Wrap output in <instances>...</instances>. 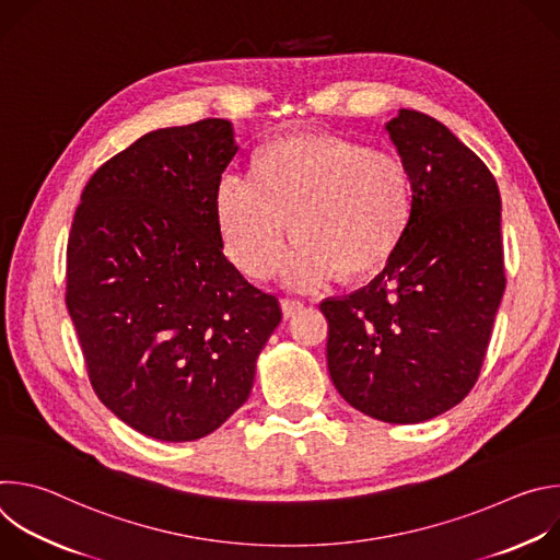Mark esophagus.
I'll list each match as a JSON object with an SVG mask.
<instances>
[{"label":"esophagus","mask_w":560,"mask_h":560,"mask_svg":"<svg viewBox=\"0 0 560 560\" xmlns=\"http://www.w3.org/2000/svg\"><path fill=\"white\" fill-rule=\"evenodd\" d=\"M281 310H283V316L290 318V316H294L296 312L303 310V303L296 301V299H283V301H281Z\"/></svg>","instance_id":"obj_1"}]
</instances>
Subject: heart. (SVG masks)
Returning <instances> with one entry per match:
<instances>
[{
    "instance_id": "obj_1",
    "label": "heart",
    "mask_w": 560,
    "mask_h": 560,
    "mask_svg": "<svg viewBox=\"0 0 560 560\" xmlns=\"http://www.w3.org/2000/svg\"><path fill=\"white\" fill-rule=\"evenodd\" d=\"M412 210L401 159L341 137H290L259 156V177L225 173L217 217L230 261L253 279L275 270L290 238L283 281L310 290L378 268L396 248Z\"/></svg>"
}]
</instances>
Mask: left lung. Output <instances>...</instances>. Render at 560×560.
<instances>
[{
  "mask_svg": "<svg viewBox=\"0 0 560 560\" xmlns=\"http://www.w3.org/2000/svg\"><path fill=\"white\" fill-rule=\"evenodd\" d=\"M412 184L396 248L365 288L328 299V370L346 401L383 423H423L474 387L505 270L499 186L450 128L401 108L385 124Z\"/></svg>",
  "mask_w": 560,
  "mask_h": 560,
  "instance_id": "8db88e82",
  "label": "left lung"
}]
</instances>
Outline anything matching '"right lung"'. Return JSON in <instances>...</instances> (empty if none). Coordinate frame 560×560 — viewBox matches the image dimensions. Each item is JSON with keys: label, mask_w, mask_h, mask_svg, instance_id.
<instances>
[{"label": "right lung", "mask_w": 560, "mask_h": 560, "mask_svg": "<svg viewBox=\"0 0 560 560\" xmlns=\"http://www.w3.org/2000/svg\"><path fill=\"white\" fill-rule=\"evenodd\" d=\"M225 119L159 128L89 182L68 236L66 305L100 401L132 430L197 441L242 408L281 324L223 255Z\"/></svg>", "instance_id": "1"}]
</instances>
